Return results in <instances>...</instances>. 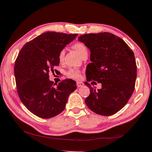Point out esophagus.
<instances>
[{
	"mask_svg": "<svg viewBox=\"0 0 152 152\" xmlns=\"http://www.w3.org/2000/svg\"><path fill=\"white\" fill-rule=\"evenodd\" d=\"M76 85L78 87H81V86H83L84 85V83H81V82H77Z\"/></svg>",
	"mask_w": 152,
	"mask_h": 152,
	"instance_id": "34e87169",
	"label": "esophagus"
}]
</instances>
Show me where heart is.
Here are the masks:
<instances>
[{
	"instance_id": "heart-1",
	"label": "heart",
	"mask_w": 152,
	"mask_h": 152,
	"mask_svg": "<svg viewBox=\"0 0 152 152\" xmlns=\"http://www.w3.org/2000/svg\"><path fill=\"white\" fill-rule=\"evenodd\" d=\"M73 47L74 48L78 54L82 56L84 53L87 52V48L85 46V45L83 42H76L75 44L73 45ZM65 56V50L62 49L59 53V61H63ZM67 76L70 78L73 79H79L80 77V71L77 69H70L67 72Z\"/></svg>"
}]
</instances>
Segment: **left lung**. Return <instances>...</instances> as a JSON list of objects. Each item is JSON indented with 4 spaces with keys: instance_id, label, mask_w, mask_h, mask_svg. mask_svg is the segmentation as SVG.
Segmentation results:
<instances>
[{
    "instance_id": "obj_1",
    "label": "left lung",
    "mask_w": 152,
    "mask_h": 152,
    "mask_svg": "<svg viewBox=\"0 0 152 152\" xmlns=\"http://www.w3.org/2000/svg\"><path fill=\"white\" fill-rule=\"evenodd\" d=\"M78 40L91 51L86 69L87 81L102 84L101 89H93L86 98L87 107L96 114L111 115L126 104L134 89L137 65L134 53L122 38L109 32L86 34Z\"/></svg>"
}]
</instances>
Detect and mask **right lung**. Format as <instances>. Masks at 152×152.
<instances>
[{
    "instance_id": "right-lung-1",
    "label": "right lung",
    "mask_w": 152,
    "mask_h": 152,
    "mask_svg": "<svg viewBox=\"0 0 152 152\" xmlns=\"http://www.w3.org/2000/svg\"><path fill=\"white\" fill-rule=\"evenodd\" d=\"M77 34L47 32L24 45L14 66L19 97L26 108L38 117L50 118L63 112L75 81L62 80L56 86L49 80V72L59 66V53Z\"/></svg>"
}]
</instances>
